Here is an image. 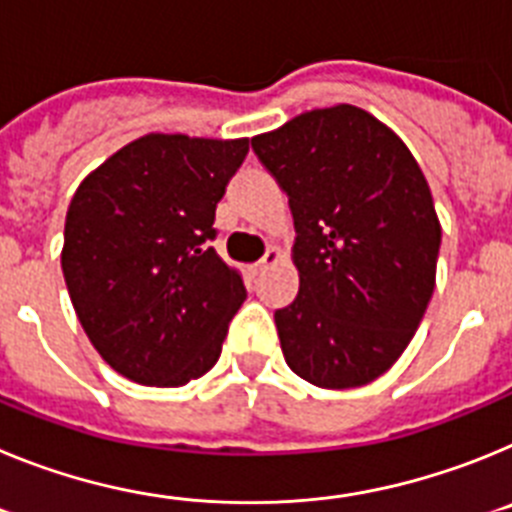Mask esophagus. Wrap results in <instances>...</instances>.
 Segmentation results:
<instances>
[{
	"mask_svg": "<svg viewBox=\"0 0 512 512\" xmlns=\"http://www.w3.org/2000/svg\"><path fill=\"white\" fill-rule=\"evenodd\" d=\"M282 259V253L277 251V248H269V251H266V256L261 261H256V264L251 266V274L253 277H259V274H264L266 269H269L271 264H277V261Z\"/></svg>",
	"mask_w": 512,
	"mask_h": 512,
	"instance_id": "34e87169",
	"label": "esophagus"
}]
</instances>
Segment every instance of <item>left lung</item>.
Returning a JSON list of instances; mask_svg holds the SVG:
<instances>
[{"label":"left lung","instance_id":"8db88e82","mask_svg":"<svg viewBox=\"0 0 512 512\" xmlns=\"http://www.w3.org/2000/svg\"><path fill=\"white\" fill-rule=\"evenodd\" d=\"M251 148L295 217L300 292L274 312L289 369L325 390L374 382L408 348L436 284L441 225L423 171L351 104L305 112Z\"/></svg>","mask_w":512,"mask_h":512}]
</instances>
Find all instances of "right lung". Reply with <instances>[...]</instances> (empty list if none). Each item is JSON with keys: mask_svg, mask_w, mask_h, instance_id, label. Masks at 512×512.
Segmentation results:
<instances>
[{"mask_svg": "<svg viewBox=\"0 0 512 512\" xmlns=\"http://www.w3.org/2000/svg\"><path fill=\"white\" fill-rule=\"evenodd\" d=\"M246 153L248 140L146 135L76 189L63 279L81 328L122 377L182 387L220 359L246 287L212 248V223Z\"/></svg>", "mask_w": 512, "mask_h": 512, "instance_id": "add662e5", "label": "right lung"}]
</instances>
